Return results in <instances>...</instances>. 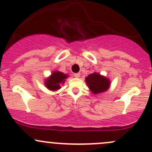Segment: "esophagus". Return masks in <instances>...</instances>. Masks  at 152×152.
<instances>
[{
  "mask_svg": "<svg viewBox=\"0 0 152 152\" xmlns=\"http://www.w3.org/2000/svg\"><path fill=\"white\" fill-rule=\"evenodd\" d=\"M80 76H81V74H80L79 73H76V74H74V77H76V78H79Z\"/></svg>",
  "mask_w": 152,
  "mask_h": 152,
  "instance_id": "34e87169",
  "label": "esophagus"
}]
</instances>
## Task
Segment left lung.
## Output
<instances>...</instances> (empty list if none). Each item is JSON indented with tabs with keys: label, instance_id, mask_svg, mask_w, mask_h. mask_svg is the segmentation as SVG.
<instances>
[{
	"label": "left lung",
	"instance_id": "left-lung-1",
	"mask_svg": "<svg viewBox=\"0 0 152 152\" xmlns=\"http://www.w3.org/2000/svg\"><path fill=\"white\" fill-rule=\"evenodd\" d=\"M86 83L89 89L94 94H100L109 89L110 80L98 73L94 72L86 77Z\"/></svg>",
	"mask_w": 152,
	"mask_h": 152
}]
</instances>
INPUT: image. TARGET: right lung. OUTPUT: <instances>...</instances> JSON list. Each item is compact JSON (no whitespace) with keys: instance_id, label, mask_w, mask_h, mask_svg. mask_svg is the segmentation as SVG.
I'll list each match as a JSON object with an SVG mask.
<instances>
[{"instance_id":"obj_1","label":"right lung","mask_w":152,"mask_h":152,"mask_svg":"<svg viewBox=\"0 0 152 152\" xmlns=\"http://www.w3.org/2000/svg\"><path fill=\"white\" fill-rule=\"evenodd\" d=\"M68 78L66 74L60 71H53L51 75L46 78L45 81V86L50 91H56L61 88V84L65 82V79Z\"/></svg>"}]
</instances>
